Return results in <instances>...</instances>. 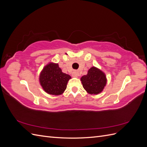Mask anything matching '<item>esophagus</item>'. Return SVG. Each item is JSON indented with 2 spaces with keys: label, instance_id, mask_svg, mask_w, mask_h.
Instances as JSON below:
<instances>
[{
  "label": "esophagus",
  "instance_id": "obj_1",
  "mask_svg": "<svg viewBox=\"0 0 147 147\" xmlns=\"http://www.w3.org/2000/svg\"><path fill=\"white\" fill-rule=\"evenodd\" d=\"M72 76L74 77H78L79 76V72L76 70L74 71V72H73L72 73Z\"/></svg>",
  "mask_w": 147,
  "mask_h": 147
}]
</instances>
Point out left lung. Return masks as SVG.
<instances>
[{
    "instance_id": "1",
    "label": "left lung",
    "mask_w": 147,
    "mask_h": 147,
    "mask_svg": "<svg viewBox=\"0 0 147 147\" xmlns=\"http://www.w3.org/2000/svg\"><path fill=\"white\" fill-rule=\"evenodd\" d=\"M80 80L88 94L94 95L102 92L107 82L105 74L94 66L89 69L87 75H83Z\"/></svg>"
}]
</instances>
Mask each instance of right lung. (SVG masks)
<instances>
[{"label":"right lung","mask_w":147,"mask_h":147,"mask_svg":"<svg viewBox=\"0 0 147 147\" xmlns=\"http://www.w3.org/2000/svg\"><path fill=\"white\" fill-rule=\"evenodd\" d=\"M71 77L62 72L57 63H49L39 75V82L47 94L58 96L63 94Z\"/></svg>","instance_id":"obj_1"}]
</instances>
